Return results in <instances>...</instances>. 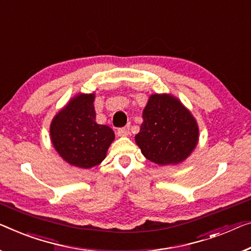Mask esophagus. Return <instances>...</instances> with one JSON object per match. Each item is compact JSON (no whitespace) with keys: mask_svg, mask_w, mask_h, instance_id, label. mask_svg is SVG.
<instances>
[{"mask_svg":"<svg viewBox=\"0 0 251 251\" xmlns=\"http://www.w3.org/2000/svg\"><path fill=\"white\" fill-rule=\"evenodd\" d=\"M128 134H129V127L128 126L122 127V128L117 129V135L118 136H127Z\"/></svg>","mask_w":251,"mask_h":251,"instance_id":"obj_1","label":"esophagus"}]
</instances>
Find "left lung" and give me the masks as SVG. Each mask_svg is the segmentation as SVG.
Here are the masks:
<instances>
[{
    "mask_svg": "<svg viewBox=\"0 0 251 251\" xmlns=\"http://www.w3.org/2000/svg\"><path fill=\"white\" fill-rule=\"evenodd\" d=\"M196 119L174 96L152 95L143 110L135 142L143 155L159 166L186 160L198 142Z\"/></svg>",
    "mask_w": 251,
    "mask_h": 251,
    "instance_id": "left-lung-1",
    "label": "left lung"
}]
</instances>
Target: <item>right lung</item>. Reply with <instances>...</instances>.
Segmentation results:
<instances>
[{
  "instance_id": "add662e5",
  "label": "right lung",
  "mask_w": 251,
  "mask_h": 251,
  "mask_svg": "<svg viewBox=\"0 0 251 251\" xmlns=\"http://www.w3.org/2000/svg\"><path fill=\"white\" fill-rule=\"evenodd\" d=\"M95 93H80L55 116L50 140L67 163L83 169L98 166L115 140L114 130L96 123Z\"/></svg>"
}]
</instances>
